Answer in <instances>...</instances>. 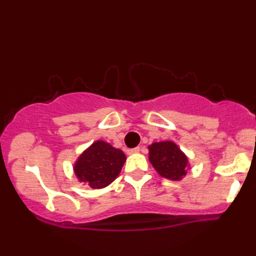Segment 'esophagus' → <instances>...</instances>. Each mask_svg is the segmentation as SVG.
I'll return each instance as SVG.
<instances>
[{
	"label": "esophagus",
	"mask_w": 256,
	"mask_h": 256,
	"mask_svg": "<svg viewBox=\"0 0 256 256\" xmlns=\"http://www.w3.org/2000/svg\"><path fill=\"white\" fill-rule=\"evenodd\" d=\"M138 152H140V148H138V146H136V148H133V149H128V154H138Z\"/></svg>",
	"instance_id": "34e87169"
}]
</instances>
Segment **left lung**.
Segmentation results:
<instances>
[{
    "label": "left lung",
    "mask_w": 256,
    "mask_h": 256,
    "mask_svg": "<svg viewBox=\"0 0 256 256\" xmlns=\"http://www.w3.org/2000/svg\"><path fill=\"white\" fill-rule=\"evenodd\" d=\"M149 162L160 176L182 180L190 170L188 158L172 141L154 142L148 146Z\"/></svg>",
    "instance_id": "left-lung-1"
}]
</instances>
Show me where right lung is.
<instances>
[{
    "label": "right lung",
    "instance_id": "1",
    "mask_svg": "<svg viewBox=\"0 0 256 256\" xmlns=\"http://www.w3.org/2000/svg\"><path fill=\"white\" fill-rule=\"evenodd\" d=\"M125 160L126 157L122 150L98 140L79 156L73 170L80 183L99 190L106 188L116 180Z\"/></svg>",
    "mask_w": 256,
    "mask_h": 256
}]
</instances>
